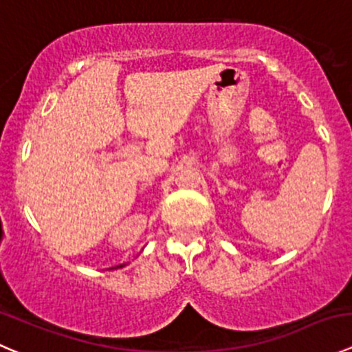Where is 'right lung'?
Instances as JSON below:
<instances>
[{"label": "right lung", "mask_w": 352, "mask_h": 352, "mask_svg": "<svg viewBox=\"0 0 352 352\" xmlns=\"http://www.w3.org/2000/svg\"><path fill=\"white\" fill-rule=\"evenodd\" d=\"M120 267H124V265H118V269H120ZM114 269H116V267H114Z\"/></svg>", "instance_id": "right-lung-1"}]
</instances>
